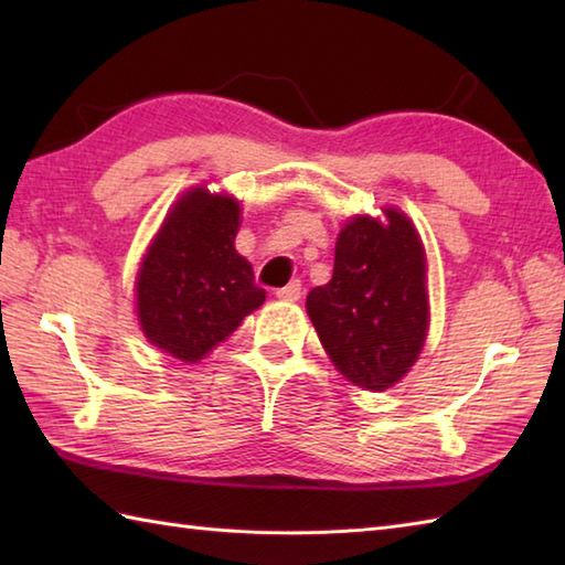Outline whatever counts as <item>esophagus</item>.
Listing matches in <instances>:
<instances>
[{"label": "esophagus", "mask_w": 565, "mask_h": 565, "mask_svg": "<svg viewBox=\"0 0 565 565\" xmlns=\"http://www.w3.org/2000/svg\"><path fill=\"white\" fill-rule=\"evenodd\" d=\"M276 298H281V301H298V298H301V281H289L284 289L276 291Z\"/></svg>", "instance_id": "1"}]
</instances>
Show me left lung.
<instances>
[{"label":"left lung","instance_id":"left-lung-1","mask_svg":"<svg viewBox=\"0 0 565 565\" xmlns=\"http://www.w3.org/2000/svg\"><path fill=\"white\" fill-rule=\"evenodd\" d=\"M362 215L334 247L332 279L306 298L318 338L342 374L369 391L401 381L427 334L425 252L413 223Z\"/></svg>","mask_w":565,"mask_h":565}]
</instances>
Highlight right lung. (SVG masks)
<instances>
[{"mask_svg": "<svg viewBox=\"0 0 565 565\" xmlns=\"http://www.w3.org/2000/svg\"><path fill=\"white\" fill-rule=\"evenodd\" d=\"M237 201L189 191L150 245L138 271V318L146 338L196 362L237 330L267 291L235 252Z\"/></svg>", "mask_w": 565, "mask_h": 565, "instance_id": "1", "label": "right lung"}]
</instances>
